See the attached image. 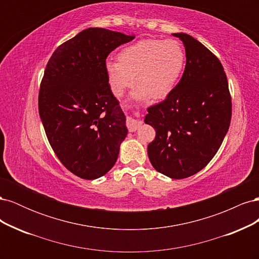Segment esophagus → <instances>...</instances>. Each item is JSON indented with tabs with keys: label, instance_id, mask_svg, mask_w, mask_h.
Wrapping results in <instances>:
<instances>
[{
	"label": "esophagus",
	"instance_id": "34e87169",
	"mask_svg": "<svg viewBox=\"0 0 259 259\" xmlns=\"http://www.w3.org/2000/svg\"><path fill=\"white\" fill-rule=\"evenodd\" d=\"M143 124L142 120H136L134 117H127V127L131 132H134L140 127V125Z\"/></svg>",
	"mask_w": 259,
	"mask_h": 259
}]
</instances>
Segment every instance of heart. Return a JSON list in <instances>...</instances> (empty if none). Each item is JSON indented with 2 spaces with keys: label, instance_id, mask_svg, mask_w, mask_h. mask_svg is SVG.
Returning <instances> with one entry per match:
<instances>
[{
  "label": "heart",
  "instance_id": "heart-1",
  "mask_svg": "<svg viewBox=\"0 0 259 259\" xmlns=\"http://www.w3.org/2000/svg\"><path fill=\"white\" fill-rule=\"evenodd\" d=\"M185 61L186 54L178 41L149 38L124 48L117 54V61L106 62L105 70L116 97L134 85L136 77L138 88L133 97L137 100L163 99L176 88Z\"/></svg>",
  "mask_w": 259,
  "mask_h": 259
}]
</instances>
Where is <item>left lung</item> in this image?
<instances>
[{"instance_id":"1","label":"left lung","mask_w":259,"mask_h":259,"mask_svg":"<svg viewBox=\"0 0 259 259\" xmlns=\"http://www.w3.org/2000/svg\"><path fill=\"white\" fill-rule=\"evenodd\" d=\"M186 50L184 74L162 103L148 108L155 130L148 155L159 173L173 179L197 174L214 158L229 130L231 97L221 61L187 33H173Z\"/></svg>"}]
</instances>
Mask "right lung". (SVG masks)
<instances>
[{
  "instance_id": "add662e5",
  "label": "right lung",
  "mask_w": 259,
  "mask_h": 259,
  "mask_svg": "<svg viewBox=\"0 0 259 259\" xmlns=\"http://www.w3.org/2000/svg\"><path fill=\"white\" fill-rule=\"evenodd\" d=\"M135 36L89 28L58 46L46 65L38 113L64 166L96 179L115 164L127 135L126 117L106 75L108 55Z\"/></svg>"
}]
</instances>
